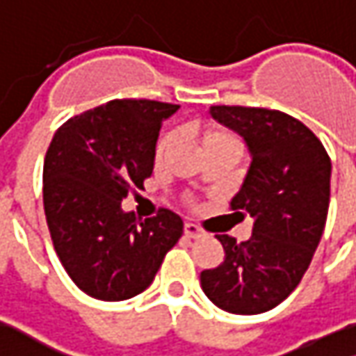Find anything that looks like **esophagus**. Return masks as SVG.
<instances>
[{
	"instance_id": "obj_1",
	"label": "esophagus",
	"mask_w": 356,
	"mask_h": 356,
	"mask_svg": "<svg viewBox=\"0 0 356 356\" xmlns=\"http://www.w3.org/2000/svg\"><path fill=\"white\" fill-rule=\"evenodd\" d=\"M184 235H186L188 239H198V237L204 235V231H202L198 225H194V222H186V225H184Z\"/></svg>"
}]
</instances>
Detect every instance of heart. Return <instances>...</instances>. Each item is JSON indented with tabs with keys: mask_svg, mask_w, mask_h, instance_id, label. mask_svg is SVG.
Listing matches in <instances>:
<instances>
[{
	"mask_svg": "<svg viewBox=\"0 0 356 356\" xmlns=\"http://www.w3.org/2000/svg\"><path fill=\"white\" fill-rule=\"evenodd\" d=\"M235 140L233 136H229V134H225V131H209L207 136H204V145L207 143H213V141H231ZM170 141H172V136L170 134H165L160 138L158 141V145H156V158H162L165 154V149H168V145H170Z\"/></svg>",
	"mask_w": 356,
	"mask_h": 356,
	"instance_id": "heart-1",
	"label": "heart"
}]
</instances>
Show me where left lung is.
<instances>
[{
    "label": "left lung",
    "mask_w": 356,
    "mask_h": 356,
    "mask_svg": "<svg viewBox=\"0 0 356 356\" xmlns=\"http://www.w3.org/2000/svg\"><path fill=\"white\" fill-rule=\"evenodd\" d=\"M211 115L247 141L251 165L231 211L253 216V235H216L225 261L200 273L207 298L231 314H261L302 282L316 251L330 202V158L292 115L215 105Z\"/></svg>",
    "instance_id": "8db88e82"
}]
</instances>
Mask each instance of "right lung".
<instances>
[{
	"instance_id": "right-lung-1",
	"label": "right lung",
	"mask_w": 356,
	"mask_h": 356,
	"mask_svg": "<svg viewBox=\"0 0 356 356\" xmlns=\"http://www.w3.org/2000/svg\"><path fill=\"white\" fill-rule=\"evenodd\" d=\"M180 105L115 99L56 129L44 158V213L54 251L90 298L119 302L141 293L184 231L160 209L138 220L121 200L154 172L162 123Z\"/></svg>"
}]
</instances>
